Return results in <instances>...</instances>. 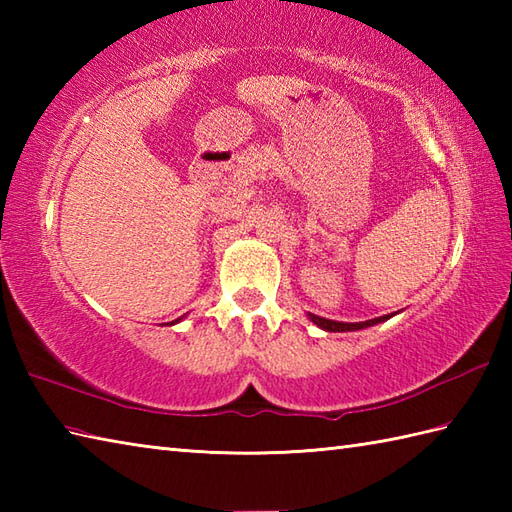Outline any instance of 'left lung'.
Returning a JSON list of instances; mask_svg holds the SVG:
<instances>
[{"label":"left lung","mask_w":512,"mask_h":512,"mask_svg":"<svg viewBox=\"0 0 512 512\" xmlns=\"http://www.w3.org/2000/svg\"><path fill=\"white\" fill-rule=\"evenodd\" d=\"M396 312L391 314H385V317H376V319H369V321H358V323H345V321H332V319H323V317H317V314L308 312V319L317 325V328L325 330V332H356V330H365V328H372V325H378L383 323L387 319L394 317Z\"/></svg>","instance_id":"left-lung-1"}]
</instances>
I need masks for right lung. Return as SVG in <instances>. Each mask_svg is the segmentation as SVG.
Instances as JSON below:
<instances>
[{"instance_id": "1", "label": "right lung", "mask_w": 512, "mask_h": 512, "mask_svg": "<svg viewBox=\"0 0 512 512\" xmlns=\"http://www.w3.org/2000/svg\"><path fill=\"white\" fill-rule=\"evenodd\" d=\"M180 321H182V317H180V319H176V321H171V325H173V323H180Z\"/></svg>"}]
</instances>
